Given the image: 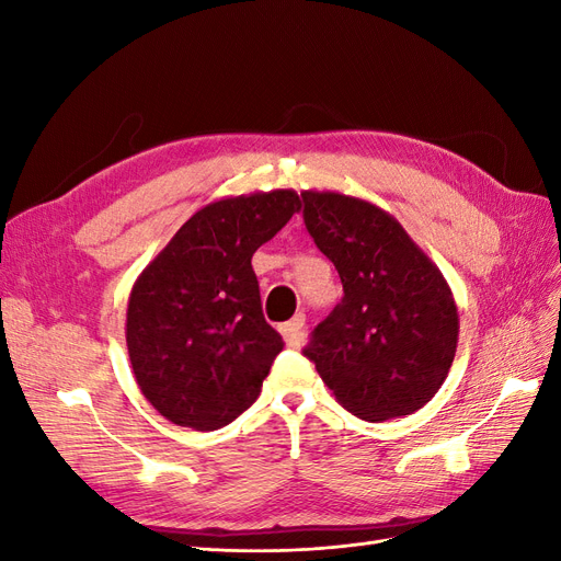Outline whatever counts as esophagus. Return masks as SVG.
Here are the masks:
<instances>
[{"mask_svg": "<svg viewBox=\"0 0 561 561\" xmlns=\"http://www.w3.org/2000/svg\"><path fill=\"white\" fill-rule=\"evenodd\" d=\"M304 320H307V318L299 313L297 318L287 320V322H283V325H280V334H283L287 346L297 348V346L304 344Z\"/></svg>", "mask_w": 561, "mask_h": 561, "instance_id": "esophagus-1", "label": "esophagus"}]
</instances>
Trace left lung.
<instances>
[{"label":"left lung","mask_w":561,"mask_h":561,"mask_svg":"<svg viewBox=\"0 0 561 561\" xmlns=\"http://www.w3.org/2000/svg\"><path fill=\"white\" fill-rule=\"evenodd\" d=\"M304 225L344 297L301 353L344 410L386 421L421 410L449 375L458 313L439 268L367 201L304 192Z\"/></svg>","instance_id":"left-lung-1"}]
</instances>
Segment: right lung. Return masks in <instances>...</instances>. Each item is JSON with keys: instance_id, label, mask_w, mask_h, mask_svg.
<instances>
[{"instance_id": "obj_1", "label": "right lung", "mask_w": 561, "mask_h": 561, "mask_svg": "<svg viewBox=\"0 0 561 561\" xmlns=\"http://www.w3.org/2000/svg\"><path fill=\"white\" fill-rule=\"evenodd\" d=\"M299 206L290 190L215 201L186 219L133 285V375L168 421L217 431L257 400L283 339L264 320L250 260Z\"/></svg>"}]
</instances>
